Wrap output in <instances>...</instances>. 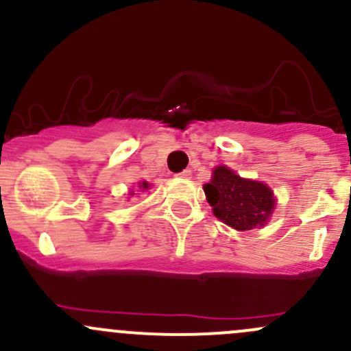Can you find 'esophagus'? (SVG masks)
Instances as JSON below:
<instances>
[{
    "instance_id": "1",
    "label": "esophagus",
    "mask_w": 351,
    "mask_h": 351,
    "mask_svg": "<svg viewBox=\"0 0 351 351\" xmlns=\"http://www.w3.org/2000/svg\"><path fill=\"white\" fill-rule=\"evenodd\" d=\"M177 177H180V179H191L192 171H191V169H186V171H182L180 174H177Z\"/></svg>"
}]
</instances>
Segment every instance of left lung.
Instances as JSON below:
<instances>
[{"mask_svg":"<svg viewBox=\"0 0 351 351\" xmlns=\"http://www.w3.org/2000/svg\"><path fill=\"white\" fill-rule=\"evenodd\" d=\"M204 192L214 216L237 231L265 226L276 207L267 184L243 179L226 165L214 169L210 182L204 184Z\"/></svg>","mask_w":351,"mask_h":351,"instance_id":"8db88e82","label":"left lung"}]
</instances>
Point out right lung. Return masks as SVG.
Instances as JSON below:
<instances>
[{"mask_svg": "<svg viewBox=\"0 0 351 351\" xmlns=\"http://www.w3.org/2000/svg\"><path fill=\"white\" fill-rule=\"evenodd\" d=\"M149 187H150L149 182H145V180H144V182H138V189H141V191H147V189H149ZM129 194L134 195V191H130Z\"/></svg>", "mask_w": 351, "mask_h": 351, "instance_id": "add662e5", "label": "right lung"}]
</instances>
